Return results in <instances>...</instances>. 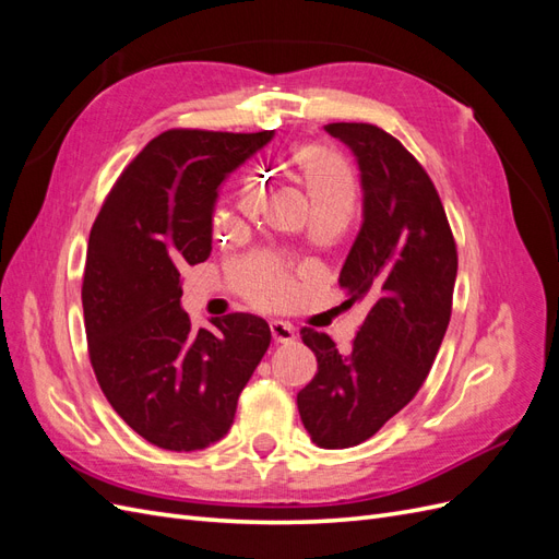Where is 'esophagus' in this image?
Here are the masks:
<instances>
[{"label": "esophagus", "mask_w": 559, "mask_h": 559, "mask_svg": "<svg viewBox=\"0 0 559 559\" xmlns=\"http://www.w3.org/2000/svg\"><path fill=\"white\" fill-rule=\"evenodd\" d=\"M270 333H273V341L277 345L296 341V329L292 324H286V321H270Z\"/></svg>", "instance_id": "1"}]
</instances>
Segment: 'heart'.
<instances>
[{
	"label": "heart",
	"instance_id": "b5f03b06",
	"mask_svg": "<svg viewBox=\"0 0 559 559\" xmlns=\"http://www.w3.org/2000/svg\"><path fill=\"white\" fill-rule=\"evenodd\" d=\"M294 177L306 191L312 214H349L354 202V181L343 158L324 146H302L292 156ZM263 207V191L257 183L245 186L238 210L253 218ZM230 222V214L216 216L214 230L222 233ZM230 275L240 294L253 306L277 308L289 296V275L270 257H249L230 265Z\"/></svg>",
	"mask_w": 559,
	"mask_h": 559
}]
</instances>
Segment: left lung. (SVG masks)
I'll list each match as a JSON object with an SVG mask.
<instances>
[{
  "instance_id": "8db88e82",
  "label": "left lung",
  "mask_w": 559,
  "mask_h": 559,
  "mask_svg": "<svg viewBox=\"0 0 559 559\" xmlns=\"http://www.w3.org/2000/svg\"><path fill=\"white\" fill-rule=\"evenodd\" d=\"M324 130L361 173L364 222L337 284L368 314L343 354L326 333L300 331L317 376L296 401L312 443L343 450L380 431L427 380L450 324L456 247L436 186L396 138L370 123Z\"/></svg>"
}]
</instances>
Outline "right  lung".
I'll return each instance as SVG.
<instances>
[{
	"label": "right lung",
	"instance_id": "obj_1",
	"mask_svg": "<svg viewBox=\"0 0 559 559\" xmlns=\"http://www.w3.org/2000/svg\"><path fill=\"white\" fill-rule=\"evenodd\" d=\"M273 134L167 130L93 224L81 300L95 378L126 425L163 450L222 441L270 345L265 319L242 312L195 331L181 270L210 259L218 186Z\"/></svg>",
	"mask_w": 559,
	"mask_h": 559
}]
</instances>
